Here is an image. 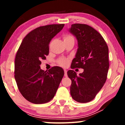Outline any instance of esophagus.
Segmentation results:
<instances>
[{
	"mask_svg": "<svg viewBox=\"0 0 125 125\" xmlns=\"http://www.w3.org/2000/svg\"><path fill=\"white\" fill-rule=\"evenodd\" d=\"M64 76L65 77H67L68 75H67V71H66V69H64Z\"/></svg>",
	"mask_w": 125,
	"mask_h": 125,
	"instance_id": "1",
	"label": "esophagus"
}]
</instances>
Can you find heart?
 Segmentation results:
<instances>
[{
  "mask_svg": "<svg viewBox=\"0 0 125 125\" xmlns=\"http://www.w3.org/2000/svg\"><path fill=\"white\" fill-rule=\"evenodd\" d=\"M74 40V38L71 35H66L64 36V41H68V40ZM68 62V61L67 60L65 59H60L58 61V63H59V65H60L61 66H66L67 65Z\"/></svg>",
  "mask_w": 125,
  "mask_h": 125,
  "instance_id": "heart-1",
  "label": "heart"
}]
</instances>
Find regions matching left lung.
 Masks as SVG:
<instances>
[{
  "mask_svg": "<svg viewBox=\"0 0 125 125\" xmlns=\"http://www.w3.org/2000/svg\"><path fill=\"white\" fill-rule=\"evenodd\" d=\"M69 32L78 42L71 68L83 69L78 76L73 70L68 71L72 81L71 94L76 101L86 103L95 98L106 80L109 68L108 47L101 35L88 25L74 24Z\"/></svg>",
  "mask_w": 125,
  "mask_h": 125,
  "instance_id": "obj_1",
  "label": "left lung"
}]
</instances>
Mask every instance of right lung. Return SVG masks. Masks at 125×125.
<instances>
[{
  "mask_svg": "<svg viewBox=\"0 0 125 125\" xmlns=\"http://www.w3.org/2000/svg\"><path fill=\"white\" fill-rule=\"evenodd\" d=\"M64 24L41 26L23 39L15 61V78L21 95L35 104H45L53 98L64 72L59 66L42 70V60L49 54V44Z\"/></svg>",
  "mask_w": 125,
  "mask_h": 125,
  "instance_id": "obj_1",
  "label": "right lung"
}]
</instances>
